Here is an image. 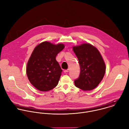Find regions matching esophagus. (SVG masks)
Returning <instances> with one entry per match:
<instances>
[{
	"label": "esophagus",
	"instance_id": "obj_1",
	"mask_svg": "<svg viewBox=\"0 0 129 129\" xmlns=\"http://www.w3.org/2000/svg\"><path fill=\"white\" fill-rule=\"evenodd\" d=\"M69 71V69H67L64 70V72L65 73H67V72H68Z\"/></svg>",
	"mask_w": 129,
	"mask_h": 129
}]
</instances>
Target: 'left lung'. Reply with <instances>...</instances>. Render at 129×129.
Here are the masks:
<instances>
[{
    "label": "left lung",
    "mask_w": 129,
    "mask_h": 129,
    "mask_svg": "<svg viewBox=\"0 0 129 129\" xmlns=\"http://www.w3.org/2000/svg\"><path fill=\"white\" fill-rule=\"evenodd\" d=\"M80 66V74L75 86L85 91L94 89L105 75L106 66L99 50L90 44L73 47Z\"/></svg>",
    "instance_id": "1"
}]
</instances>
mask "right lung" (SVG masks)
I'll use <instances>...</instances> for the list:
<instances>
[{
	"mask_svg": "<svg viewBox=\"0 0 129 129\" xmlns=\"http://www.w3.org/2000/svg\"><path fill=\"white\" fill-rule=\"evenodd\" d=\"M64 48L62 44L44 42L34 49L28 61L26 73L30 83L41 91L56 87L62 71L56 57Z\"/></svg>",
	"mask_w": 129,
	"mask_h": 129,
	"instance_id": "right-lung-1",
	"label": "right lung"
}]
</instances>
